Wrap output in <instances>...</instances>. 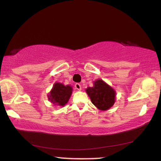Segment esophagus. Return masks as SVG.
I'll return each mask as SVG.
<instances>
[{"label": "esophagus", "mask_w": 161, "mask_h": 161, "mask_svg": "<svg viewBox=\"0 0 161 161\" xmlns=\"http://www.w3.org/2000/svg\"><path fill=\"white\" fill-rule=\"evenodd\" d=\"M75 88L78 90H81V85L80 84V83H75Z\"/></svg>", "instance_id": "obj_1"}]
</instances>
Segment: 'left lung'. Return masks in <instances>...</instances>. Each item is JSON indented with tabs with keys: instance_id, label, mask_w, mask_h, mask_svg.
Listing matches in <instances>:
<instances>
[{
	"instance_id": "left-lung-1",
	"label": "left lung",
	"mask_w": 161,
	"mask_h": 161,
	"mask_svg": "<svg viewBox=\"0 0 161 161\" xmlns=\"http://www.w3.org/2000/svg\"><path fill=\"white\" fill-rule=\"evenodd\" d=\"M86 92L92 103L100 111H107L113 106L116 101V91L101 79L94 82L92 87H88Z\"/></svg>"
}]
</instances>
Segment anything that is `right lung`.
Segmentation results:
<instances>
[{
	"label": "right lung",
	"mask_w": 161,
	"mask_h": 161,
	"mask_svg": "<svg viewBox=\"0 0 161 161\" xmlns=\"http://www.w3.org/2000/svg\"><path fill=\"white\" fill-rule=\"evenodd\" d=\"M72 93V87L69 85L64 86L61 83H55L47 97L52 103L59 106H64L69 101Z\"/></svg>",
	"instance_id": "add662e5"
}]
</instances>
